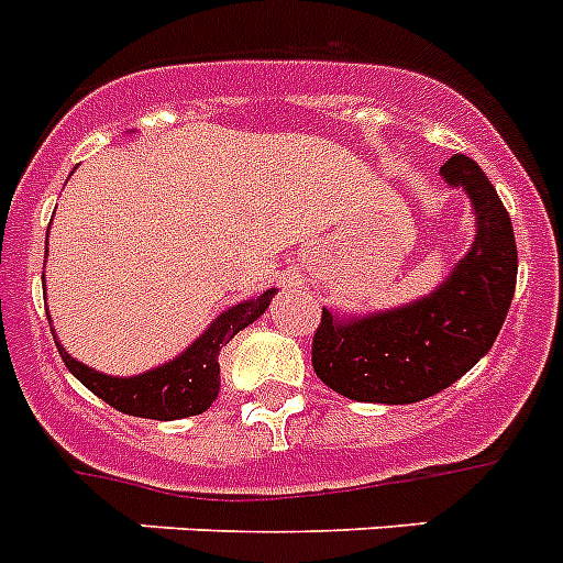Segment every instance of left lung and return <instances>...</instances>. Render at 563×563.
I'll return each instance as SVG.
<instances>
[{"mask_svg":"<svg viewBox=\"0 0 563 563\" xmlns=\"http://www.w3.org/2000/svg\"><path fill=\"white\" fill-rule=\"evenodd\" d=\"M439 173L471 195L476 241L433 295L410 306L351 322L322 309L311 365L342 397L410 405L451 388L493 349L510 311L518 252L505 203L467 155H451Z\"/></svg>","mask_w":563,"mask_h":563,"instance_id":"obj_1","label":"left lung"}]
</instances>
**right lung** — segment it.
I'll use <instances>...</instances> for the list:
<instances>
[{
	"mask_svg": "<svg viewBox=\"0 0 563 563\" xmlns=\"http://www.w3.org/2000/svg\"><path fill=\"white\" fill-rule=\"evenodd\" d=\"M272 295H275V288L263 291L257 300L232 306L178 360L161 365V368L146 371L141 376L119 379V376L99 374V371L76 363L58 342L56 349L78 383L85 385L87 390H92L99 399H104L110 408L121 410V413L161 419V422L195 417V413H203L214 402V397H218V388H221L218 354H221V349L238 331L246 329L249 322H254L266 311Z\"/></svg>",
	"mask_w": 563,
	"mask_h": 563,
	"instance_id": "1",
	"label": "right lung"
}]
</instances>
